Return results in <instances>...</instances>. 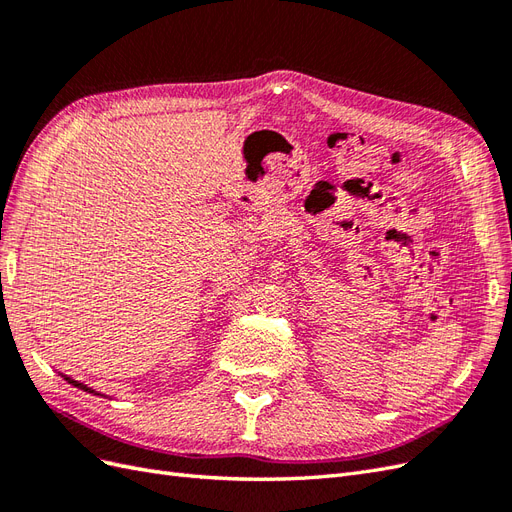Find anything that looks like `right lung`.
I'll return each instance as SVG.
<instances>
[{
  "label": "right lung",
  "instance_id": "1",
  "mask_svg": "<svg viewBox=\"0 0 512 512\" xmlns=\"http://www.w3.org/2000/svg\"><path fill=\"white\" fill-rule=\"evenodd\" d=\"M64 376V374H61ZM64 380H68L72 386H76V389H81V391H87V393H96L94 389H89L87 384H83V382H79V380H72V378H68V376H64ZM96 395H100V393H96Z\"/></svg>",
  "mask_w": 512,
  "mask_h": 512
}]
</instances>
